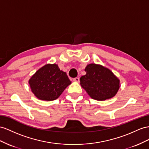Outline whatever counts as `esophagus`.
Segmentation results:
<instances>
[{
  "label": "esophagus",
  "mask_w": 149,
  "mask_h": 149,
  "mask_svg": "<svg viewBox=\"0 0 149 149\" xmlns=\"http://www.w3.org/2000/svg\"><path fill=\"white\" fill-rule=\"evenodd\" d=\"M74 81L79 82V77H75L74 79Z\"/></svg>",
  "instance_id": "34e87169"
}]
</instances>
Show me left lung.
<instances>
[{
    "label": "left lung",
    "instance_id": "1",
    "mask_svg": "<svg viewBox=\"0 0 149 149\" xmlns=\"http://www.w3.org/2000/svg\"><path fill=\"white\" fill-rule=\"evenodd\" d=\"M86 74L80 79L81 85L95 100L104 101L114 97L120 88V80L108 68L91 63L85 68Z\"/></svg>",
    "mask_w": 149,
    "mask_h": 149
}]
</instances>
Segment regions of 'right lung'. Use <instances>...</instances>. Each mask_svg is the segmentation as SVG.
I'll return each mask as SVG.
<instances>
[{"label":"right lung","instance_id":"right-lung-1","mask_svg":"<svg viewBox=\"0 0 149 149\" xmlns=\"http://www.w3.org/2000/svg\"><path fill=\"white\" fill-rule=\"evenodd\" d=\"M31 91L41 100L53 101L58 98L71 84L66 72L58 65L47 64L38 70L29 80Z\"/></svg>","mask_w":149,"mask_h":149}]
</instances>
